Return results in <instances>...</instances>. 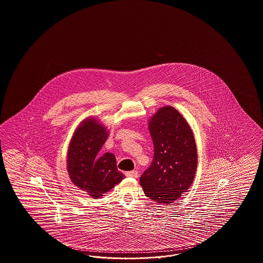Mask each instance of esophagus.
<instances>
[{
    "instance_id": "esophagus-1",
    "label": "esophagus",
    "mask_w": 263,
    "mask_h": 263,
    "mask_svg": "<svg viewBox=\"0 0 263 263\" xmlns=\"http://www.w3.org/2000/svg\"><path fill=\"white\" fill-rule=\"evenodd\" d=\"M127 177H132V178H138L139 176V173L137 170H133V171H128L125 173Z\"/></svg>"
}]
</instances>
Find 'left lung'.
Returning <instances> with one entry per match:
<instances>
[{
    "label": "left lung",
    "instance_id": "obj_1",
    "mask_svg": "<svg viewBox=\"0 0 263 263\" xmlns=\"http://www.w3.org/2000/svg\"><path fill=\"white\" fill-rule=\"evenodd\" d=\"M154 158L140 177L145 195L169 204L189 189L195 178L198 154L193 132L172 106L161 107L149 120Z\"/></svg>",
    "mask_w": 263,
    "mask_h": 263
}]
</instances>
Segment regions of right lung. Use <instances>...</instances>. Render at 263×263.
<instances>
[{
	"label": "right lung",
	"instance_id": "1",
	"mask_svg": "<svg viewBox=\"0 0 263 263\" xmlns=\"http://www.w3.org/2000/svg\"><path fill=\"white\" fill-rule=\"evenodd\" d=\"M107 132L93 118L87 119L75 131L67 155V170L74 185L99 199L120 183L124 175L116 167L110 153L100 155Z\"/></svg>",
	"mask_w": 263,
	"mask_h": 263
}]
</instances>
